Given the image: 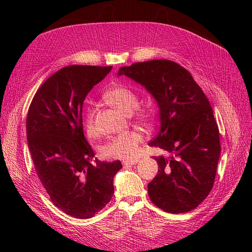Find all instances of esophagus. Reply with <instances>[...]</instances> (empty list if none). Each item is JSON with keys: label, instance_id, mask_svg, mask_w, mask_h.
<instances>
[{"label": "esophagus", "instance_id": "34e87169", "mask_svg": "<svg viewBox=\"0 0 252 252\" xmlns=\"http://www.w3.org/2000/svg\"><path fill=\"white\" fill-rule=\"evenodd\" d=\"M138 162H139V159L136 158V159H124L122 163H123L124 166H131V165H135Z\"/></svg>", "mask_w": 252, "mask_h": 252}]
</instances>
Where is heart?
I'll return each mask as SVG.
<instances>
[{
    "label": "heart",
    "mask_w": 252,
    "mask_h": 252,
    "mask_svg": "<svg viewBox=\"0 0 252 252\" xmlns=\"http://www.w3.org/2000/svg\"><path fill=\"white\" fill-rule=\"evenodd\" d=\"M105 102L113 106L121 112L125 114H131L139 105V97L132 89L124 85H118L106 91L103 95ZM94 109L89 108L87 110L84 125L89 136L96 134ZM139 119L143 123H149V111H141ZM143 141V135L138 131H127L124 133L112 136L106 142L102 147V154L111 158H131L138 154L139 146Z\"/></svg>",
    "instance_id": "obj_1"
}]
</instances>
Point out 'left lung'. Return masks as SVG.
Returning a JSON list of instances; mask_svg holds the SVG:
<instances>
[{
	"label": "left lung",
	"mask_w": 252,
	"mask_h": 252,
	"mask_svg": "<svg viewBox=\"0 0 252 252\" xmlns=\"http://www.w3.org/2000/svg\"><path fill=\"white\" fill-rule=\"evenodd\" d=\"M155 97L161 127L149 146L165 155L155 157L158 174L148 184L157 207L183 213L197 207L211 191L220 154L213 111L190 72L169 60H152L121 67Z\"/></svg>",
	"instance_id": "left-lung-1"
}]
</instances>
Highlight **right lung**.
Returning <instances> with one entry per match:
<instances>
[{"label":"right lung","mask_w":252,"mask_h":252,"mask_svg":"<svg viewBox=\"0 0 252 252\" xmlns=\"http://www.w3.org/2000/svg\"><path fill=\"white\" fill-rule=\"evenodd\" d=\"M111 66H67L37 89L26 120L28 148L35 172L58 208L77 219H90L114 192L120 161L101 162L84 136L82 110L89 91Z\"/></svg>","instance_id":"add662e5"}]
</instances>
